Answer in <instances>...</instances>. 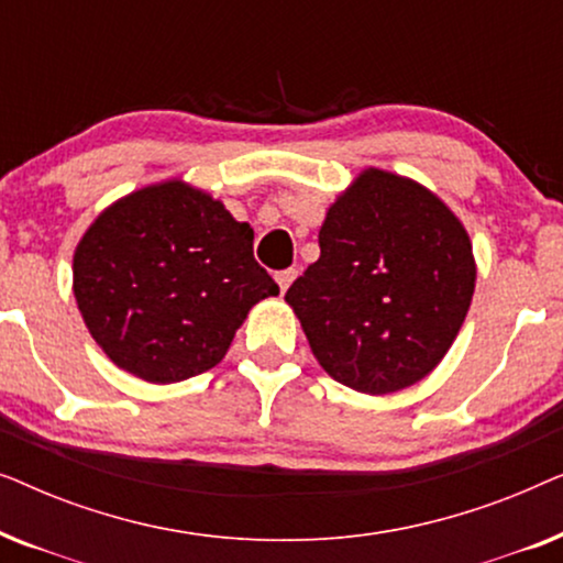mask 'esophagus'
<instances>
[{"label": "esophagus", "instance_id": "esophagus-1", "mask_svg": "<svg viewBox=\"0 0 563 563\" xmlns=\"http://www.w3.org/2000/svg\"><path fill=\"white\" fill-rule=\"evenodd\" d=\"M295 276H297V268H284V272H276V284H279V289L282 291H287L289 289V284L295 282Z\"/></svg>", "mask_w": 563, "mask_h": 563}]
</instances>
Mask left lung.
<instances>
[{
	"label": "left lung",
	"instance_id": "8db88e82",
	"mask_svg": "<svg viewBox=\"0 0 563 563\" xmlns=\"http://www.w3.org/2000/svg\"><path fill=\"white\" fill-rule=\"evenodd\" d=\"M318 241L320 258L284 299L320 366L364 395L426 379L474 297L461 220L418 181L366 168L330 205Z\"/></svg>",
	"mask_w": 563,
	"mask_h": 563
}]
</instances>
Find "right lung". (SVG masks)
I'll return each instance as SVG.
<instances>
[{
    "label": "right lung",
    "mask_w": 563,
    "mask_h": 563,
    "mask_svg": "<svg viewBox=\"0 0 563 563\" xmlns=\"http://www.w3.org/2000/svg\"><path fill=\"white\" fill-rule=\"evenodd\" d=\"M279 295L253 228L179 179L122 197L74 253V297L114 366L153 384L210 372L256 302Z\"/></svg>",
    "instance_id": "1"
}]
</instances>
